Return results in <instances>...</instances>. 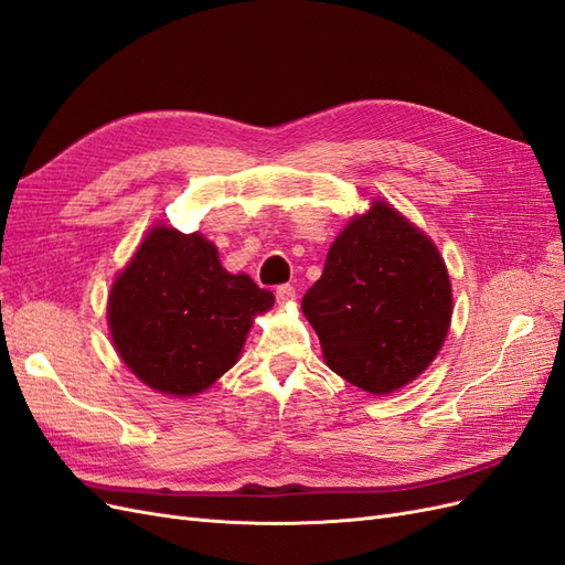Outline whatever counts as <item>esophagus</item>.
I'll list each match as a JSON object with an SVG mask.
<instances>
[{"label": "esophagus", "mask_w": 565, "mask_h": 565, "mask_svg": "<svg viewBox=\"0 0 565 565\" xmlns=\"http://www.w3.org/2000/svg\"><path fill=\"white\" fill-rule=\"evenodd\" d=\"M295 297H297V292H295L292 285H280V287L276 289V299H278V303H282V306L292 303Z\"/></svg>", "instance_id": "obj_1"}]
</instances>
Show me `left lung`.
I'll return each instance as SVG.
<instances>
[{
    "mask_svg": "<svg viewBox=\"0 0 565 565\" xmlns=\"http://www.w3.org/2000/svg\"><path fill=\"white\" fill-rule=\"evenodd\" d=\"M301 309L330 370L380 396L434 361L450 328L452 289L429 237L374 202L332 243Z\"/></svg>",
    "mask_w": 565,
    "mask_h": 565,
    "instance_id": "obj_1",
    "label": "left lung"
}]
</instances>
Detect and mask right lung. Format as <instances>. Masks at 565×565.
<instances>
[{
    "label": "right lung",
    "instance_id": "right-lung-1",
    "mask_svg": "<svg viewBox=\"0 0 565 565\" xmlns=\"http://www.w3.org/2000/svg\"><path fill=\"white\" fill-rule=\"evenodd\" d=\"M270 289L231 276L198 233L152 228L113 285L115 349L150 388L193 396L241 355L252 316L273 306Z\"/></svg>",
    "mask_w": 565,
    "mask_h": 565
}]
</instances>
